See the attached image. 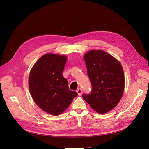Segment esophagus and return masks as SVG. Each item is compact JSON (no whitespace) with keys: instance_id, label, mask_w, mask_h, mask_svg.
I'll return each instance as SVG.
<instances>
[{"instance_id":"34e87169","label":"esophagus","mask_w":149,"mask_h":149,"mask_svg":"<svg viewBox=\"0 0 149 149\" xmlns=\"http://www.w3.org/2000/svg\"><path fill=\"white\" fill-rule=\"evenodd\" d=\"M76 92L78 93V95H79V96H81V94H82V93H83L81 88H78L77 90H76Z\"/></svg>"}]
</instances>
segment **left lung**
<instances>
[{
	"instance_id": "8db88e82",
	"label": "left lung",
	"mask_w": 149,
	"mask_h": 149,
	"mask_svg": "<svg viewBox=\"0 0 149 149\" xmlns=\"http://www.w3.org/2000/svg\"><path fill=\"white\" fill-rule=\"evenodd\" d=\"M91 84L89 94L83 97L92 109L105 114L115 107L123 96L124 74L120 62L102 50H91L84 56Z\"/></svg>"
}]
</instances>
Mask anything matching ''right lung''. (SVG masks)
Masks as SVG:
<instances>
[{"instance_id": "1", "label": "right lung", "mask_w": 149, "mask_h": 149, "mask_svg": "<svg viewBox=\"0 0 149 149\" xmlns=\"http://www.w3.org/2000/svg\"><path fill=\"white\" fill-rule=\"evenodd\" d=\"M66 57L47 53L35 63L29 74V86L33 101L48 114L57 116L65 111L78 93L69 89L62 75Z\"/></svg>"}]
</instances>
